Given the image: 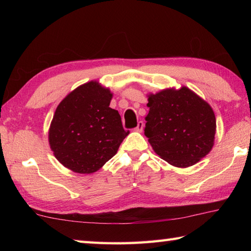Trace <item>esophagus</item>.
<instances>
[{
	"label": "esophagus",
	"mask_w": 251,
	"mask_h": 251,
	"mask_svg": "<svg viewBox=\"0 0 251 251\" xmlns=\"http://www.w3.org/2000/svg\"><path fill=\"white\" fill-rule=\"evenodd\" d=\"M143 126H145V123H143L142 121H139L137 123V127H136V130L137 131H142V129H143Z\"/></svg>",
	"instance_id": "34e87169"
}]
</instances>
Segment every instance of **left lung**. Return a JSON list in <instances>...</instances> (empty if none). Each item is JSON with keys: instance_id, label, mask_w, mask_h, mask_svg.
<instances>
[{"instance_id": "obj_1", "label": "left lung", "mask_w": 251, "mask_h": 251, "mask_svg": "<svg viewBox=\"0 0 251 251\" xmlns=\"http://www.w3.org/2000/svg\"><path fill=\"white\" fill-rule=\"evenodd\" d=\"M145 135L157 155L176 167H189L214 146L216 117L211 106L188 87L149 96Z\"/></svg>"}]
</instances>
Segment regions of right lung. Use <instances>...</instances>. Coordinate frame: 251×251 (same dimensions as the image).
I'll use <instances>...</instances> for the list:
<instances>
[{
	"instance_id": "right-lung-1",
	"label": "right lung",
	"mask_w": 251,
	"mask_h": 251,
	"mask_svg": "<svg viewBox=\"0 0 251 251\" xmlns=\"http://www.w3.org/2000/svg\"><path fill=\"white\" fill-rule=\"evenodd\" d=\"M112 94L97 82L74 89L57 106L49 132L50 146L63 166L77 174L97 172L113 157L129 134Z\"/></svg>"
}]
</instances>
